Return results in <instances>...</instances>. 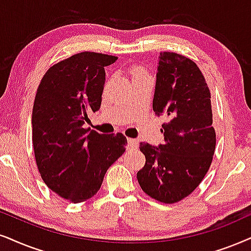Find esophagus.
<instances>
[{"label":"esophagus","mask_w":251,"mask_h":251,"mask_svg":"<svg viewBox=\"0 0 251 251\" xmlns=\"http://www.w3.org/2000/svg\"><path fill=\"white\" fill-rule=\"evenodd\" d=\"M127 148L128 149L138 148V142H136L135 139H127Z\"/></svg>","instance_id":"obj_1"}]
</instances>
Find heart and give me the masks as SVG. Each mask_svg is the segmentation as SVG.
<instances>
[{"label":"heart","mask_w":251,"mask_h":251,"mask_svg":"<svg viewBox=\"0 0 251 251\" xmlns=\"http://www.w3.org/2000/svg\"><path fill=\"white\" fill-rule=\"evenodd\" d=\"M139 73H145V72L142 71V69H136L135 73H134V75H135V74H139Z\"/></svg>","instance_id":"b5f03b06"}]
</instances>
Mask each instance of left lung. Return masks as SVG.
<instances>
[{"label": "left lung", "instance_id": "obj_1", "mask_svg": "<svg viewBox=\"0 0 251 251\" xmlns=\"http://www.w3.org/2000/svg\"><path fill=\"white\" fill-rule=\"evenodd\" d=\"M153 110L168 120L161 129L164 144L141 142L146 163L136 178L149 197L174 204L201 184L215 151L210 89L191 59L160 53Z\"/></svg>", "mask_w": 251, "mask_h": 251}]
</instances>
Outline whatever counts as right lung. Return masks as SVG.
I'll return each mask as SVG.
<instances>
[{
  "label": "right lung",
  "mask_w": 251,
  "mask_h": 251,
  "mask_svg": "<svg viewBox=\"0 0 251 251\" xmlns=\"http://www.w3.org/2000/svg\"><path fill=\"white\" fill-rule=\"evenodd\" d=\"M117 56L81 52L53 65L38 87L32 111L34 157L49 188L72 202L97 193L126 136L100 134L83 125L100 110L105 69Z\"/></svg>",
  "instance_id": "1"
}]
</instances>
